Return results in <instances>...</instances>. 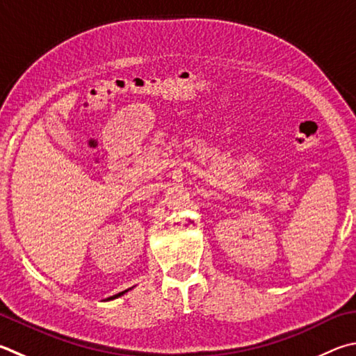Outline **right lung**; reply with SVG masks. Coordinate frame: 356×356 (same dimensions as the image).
Returning <instances> with one entry per match:
<instances>
[{"label":"right lung","mask_w":356,"mask_h":356,"mask_svg":"<svg viewBox=\"0 0 356 356\" xmlns=\"http://www.w3.org/2000/svg\"><path fill=\"white\" fill-rule=\"evenodd\" d=\"M124 293H127V289H126V291H122V293H118V294H116V296H112V297H108V299H107V300H111V299H115V297H120V296H122V294H124Z\"/></svg>","instance_id":"1"}]
</instances>
